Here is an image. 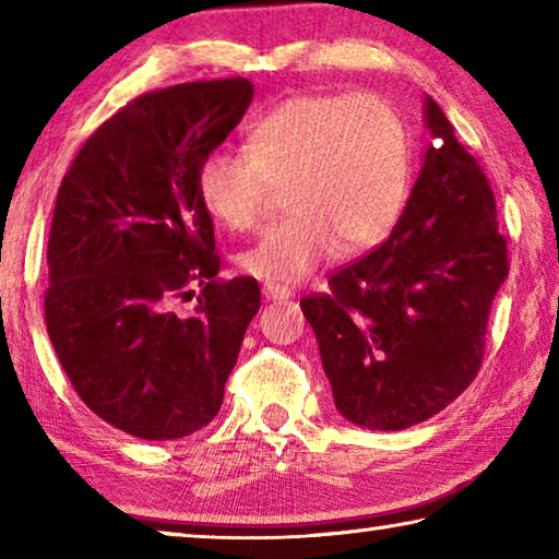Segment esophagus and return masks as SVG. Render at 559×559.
Wrapping results in <instances>:
<instances>
[{"label": "esophagus", "mask_w": 559, "mask_h": 559, "mask_svg": "<svg viewBox=\"0 0 559 559\" xmlns=\"http://www.w3.org/2000/svg\"><path fill=\"white\" fill-rule=\"evenodd\" d=\"M263 298L266 300H288L293 296V290L286 288V286H278V283H263Z\"/></svg>", "instance_id": "34e87169"}]
</instances>
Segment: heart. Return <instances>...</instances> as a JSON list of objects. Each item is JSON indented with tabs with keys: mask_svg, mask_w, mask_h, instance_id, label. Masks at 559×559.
<instances>
[{
	"mask_svg": "<svg viewBox=\"0 0 559 559\" xmlns=\"http://www.w3.org/2000/svg\"><path fill=\"white\" fill-rule=\"evenodd\" d=\"M197 185L204 210L234 234L253 229L273 189L288 187L290 214L239 253V269L298 283L340 251L390 236L409 200V130L377 96L302 93L249 130L243 153L206 155Z\"/></svg>",
	"mask_w": 559,
	"mask_h": 559,
	"instance_id": "heart-1",
	"label": "heart"
}]
</instances>
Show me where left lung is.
Segmentation results:
<instances>
[{
    "label": "left lung",
    "mask_w": 559,
    "mask_h": 559,
    "mask_svg": "<svg viewBox=\"0 0 559 559\" xmlns=\"http://www.w3.org/2000/svg\"><path fill=\"white\" fill-rule=\"evenodd\" d=\"M424 128L429 145L390 239L337 271L330 296L300 300L337 412L372 431L427 421L466 390L508 278L484 169L429 96Z\"/></svg>",
    "instance_id": "obj_1"
}]
</instances>
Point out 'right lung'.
Here are the masks:
<instances>
[{"label":"right lung","mask_w":559,"mask_h":559,"mask_svg":"<svg viewBox=\"0 0 559 559\" xmlns=\"http://www.w3.org/2000/svg\"><path fill=\"white\" fill-rule=\"evenodd\" d=\"M253 100L246 79L147 93L93 132L66 173L49 236L46 330L91 412L145 441L210 424L259 313L251 278L216 281L200 167ZM203 288L187 317L177 297Z\"/></svg>","instance_id":"add662e5"}]
</instances>
